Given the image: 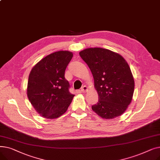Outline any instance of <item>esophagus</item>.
<instances>
[{
	"instance_id": "1",
	"label": "esophagus",
	"mask_w": 160,
	"mask_h": 160,
	"mask_svg": "<svg viewBox=\"0 0 160 160\" xmlns=\"http://www.w3.org/2000/svg\"><path fill=\"white\" fill-rule=\"evenodd\" d=\"M88 88L86 86H83L81 88V91H82V92H83V93H85V92L88 91Z\"/></svg>"
}]
</instances>
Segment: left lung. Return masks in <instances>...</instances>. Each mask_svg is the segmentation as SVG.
<instances>
[{
	"label": "left lung",
	"mask_w": 160,
	"mask_h": 160,
	"mask_svg": "<svg viewBox=\"0 0 160 160\" xmlns=\"http://www.w3.org/2000/svg\"><path fill=\"white\" fill-rule=\"evenodd\" d=\"M79 54L93 74L98 95L92 110L106 119L121 115L130 104L134 91V79L127 62L119 54L99 47L86 48Z\"/></svg>",
	"instance_id": "1"
}]
</instances>
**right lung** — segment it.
<instances>
[{
	"instance_id": "add662e5",
	"label": "right lung",
	"mask_w": 160,
	"mask_h": 160,
	"mask_svg": "<svg viewBox=\"0 0 160 160\" xmlns=\"http://www.w3.org/2000/svg\"><path fill=\"white\" fill-rule=\"evenodd\" d=\"M73 56L72 52L60 50L38 62L29 74L27 96L36 111L46 119L64 114L74 95L69 91L65 71Z\"/></svg>"
}]
</instances>
